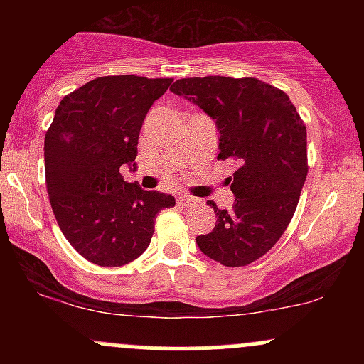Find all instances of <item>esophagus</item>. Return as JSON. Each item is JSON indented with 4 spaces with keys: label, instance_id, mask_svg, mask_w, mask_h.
Returning <instances> with one entry per match:
<instances>
[{
    "label": "esophagus",
    "instance_id": "esophagus-1",
    "mask_svg": "<svg viewBox=\"0 0 364 364\" xmlns=\"http://www.w3.org/2000/svg\"><path fill=\"white\" fill-rule=\"evenodd\" d=\"M196 202H198V200H196L195 196H191V195H178V203H179V205L191 207V205H195Z\"/></svg>",
    "mask_w": 364,
    "mask_h": 364
}]
</instances>
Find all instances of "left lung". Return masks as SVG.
Returning <instances> with one entry per match:
<instances>
[{
	"mask_svg": "<svg viewBox=\"0 0 364 364\" xmlns=\"http://www.w3.org/2000/svg\"><path fill=\"white\" fill-rule=\"evenodd\" d=\"M171 90L196 104L219 129V156L232 159L235 203L196 236L200 252L225 267L263 257L284 235L308 174L306 127L282 90L257 78H181Z\"/></svg>",
	"mask_w": 364,
	"mask_h": 364,
	"instance_id": "8db88e82",
	"label": "left lung"
}]
</instances>
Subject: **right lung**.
Listing matches in <instances>:
<instances>
[{
  "label": "right lung",
  "mask_w": 364,
  "mask_h": 364,
  "mask_svg": "<svg viewBox=\"0 0 364 364\" xmlns=\"http://www.w3.org/2000/svg\"><path fill=\"white\" fill-rule=\"evenodd\" d=\"M173 78L99 77L65 95L44 140L46 185L68 243L101 267L139 258L156 217L174 196L141 190L121 176L135 168L145 116Z\"/></svg>",
  "instance_id": "right-lung-1"
}]
</instances>
